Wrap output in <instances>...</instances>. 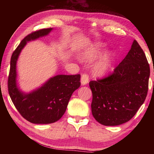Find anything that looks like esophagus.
<instances>
[{"instance_id":"34e87169","label":"esophagus","mask_w":154,"mask_h":154,"mask_svg":"<svg viewBox=\"0 0 154 154\" xmlns=\"http://www.w3.org/2000/svg\"><path fill=\"white\" fill-rule=\"evenodd\" d=\"M89 82V76L87 73H83L81 77V83L83 85H86Z\"/></svg>"}]
</instances>
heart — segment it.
Wrapping results in <instances>:
<instances>
[{
    "mask_svg": "<svg viewBox=\"0 0 154 154\" xmlns=\"http://www.w3.org/2000/svg\"><path fill=\"white\" fill-rule=\"evenodd\" d=\"M103 49L102 47L96 45L92 48H89L84 50L82 53V59L85 62H90L100 56ZM112 61V54L106 53L96 62L94 67V72L97 75H102L106 73L110 68Z\"/></svg>",
    "mask_w": 154,
    "mask_h": 154,
    "instance_id": "heart-1",
    "label": "heart"
}]
</instances>
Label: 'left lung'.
<instances>
[{"instance_id":"obj_1","label":"left lung","mask_w":154,"mask_h":154,"mask_svg":"<svg viewBox=\"0 0 154 154\" xmlns=\"http://www.w3.org/2000/svg\"><path fill=\"white\" fill-rule=\"evenodd\" d=\"M149 75L145 54L134 40L111 74L89 83L96 120L104 126H118L130 120L145 100Z\"/></svg>"}]
</instances>
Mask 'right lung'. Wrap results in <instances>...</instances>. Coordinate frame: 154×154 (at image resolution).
<instances>
[{"label": "right lung", "mask_w": 154, "mask_h": 154, "mask_svg": "<svg viewBox=\"0 0 154 154\" xmlns=\"http://www.w3.org/2000/svg\"><path fill=\"white\" fill-rule=\"evenodd\" d=\"M51 28H43L25 36L13 52L8 77V91L21 116L33 124H51L59 120L65 111L71 95L80 87L79 74L59 75L51 78L42 87L30 94H23L16 85V62L26 42L48 35Z\"/></svg>", "instance_id": "add662e5"}]
</instances>
